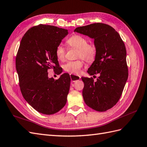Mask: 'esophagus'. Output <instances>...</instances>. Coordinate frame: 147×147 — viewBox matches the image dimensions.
I'll return each instance as SVG.
<instances>
[{
  "label": "esophagus",
  "mask_w": 147,
  "mask_h": 147,
  "mask_svg": "<svg viewBox=\"0 0 147 147\" xmlns=\"http://www.w3.org/2000/svg\"><path fill=\"white\" fill-rule=\"evenodd\" d=\"M70 78H71V81H73V82H75V81H76L78 80H80V78H81L80 76H77V75L72 74H70Z\"/></svg>",
  "instance_id": "obj_1"
}]
</instances>
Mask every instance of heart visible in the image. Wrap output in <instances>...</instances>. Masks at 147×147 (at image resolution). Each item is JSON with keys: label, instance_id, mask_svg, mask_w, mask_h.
<instances>
[{"label": "heart", "instance_id": "b5f03b06", "mask_svg": "<svg viewBox=\"0 0 147 147\" xmlns=\"http://www.w3.org/2000/svg\"><path fill=\"white\" fill-rule=\"evenodd\" d=\"M69 47L78 49L77 57L81 58L75 61H69L63 66V69L67 73L78 74L84 66V59L89 63H92L96 58L97 49L94 43H88L86 37L80 35L71 36L66 41ZM55 55L59 61H64L65 59L66 50L61 44H59L55 49Z\"/></svg>", "mask_w": 147, "mask_h": 147}]
</instances>
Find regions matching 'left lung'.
I'll use <instances>...</instances> for the list:
<instances>
[{
	"label": "left lung",
	"instance_id": "1",
	"mask_svg": "<svg viewBox=\"0 0 147 147\" xmlns=\"http://www.w3.org/2000/svg\"><path fill=\"white\" fill-rule=\"evenodd\" d=\"M74 32L94 38L97 49L88 73L100 76L96 81L92 77L81 78L84 102L96 111H106L117 103L129 76L125 44L114 28L102 23L78 27Z\"/></svg>",
	"mask_w": 147,
	"mask_h": 147
}]
</instances>
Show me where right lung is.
Here are the masks:
<instances>
[{
  "label": "right lung",
  "mask_w": 147,
  "mask_h": 147,
  "mask_svg": "<svg viewBox=\"0 0 147 147\" xmlns=\"http://www.w3.org/2000/svg\"><path fill=\"white\" fill-rule=\"evenodd\" d=\"M67 34V30L40 24L30 28L20 41L16 59L22 96L40 113L51 115L65 106L69 93V75L58 80L49 78L48 70L59 74L56 47Z\"/></svg>",
  "instance_id": "right-lung-1"
}]
</instances>
